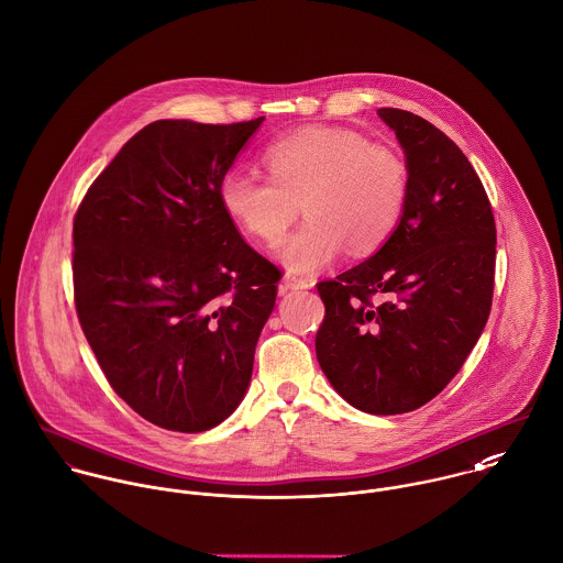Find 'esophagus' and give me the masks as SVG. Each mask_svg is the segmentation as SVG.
I'll return each instance as SVG.
<instances>
[{"instance_id": "esophagus-1", "label": "esophagus", "mask_w": 563, "mask_h": 563, "mask_svg": "<svg viewBox=\"0 0 563 563\" xmlns=\"http://www.w3.org/2000/svg\"><path fill=\"white\" fill-rule=\"evenodd\" d=\"M280 287H283V291H296V289H309L311 283L300 278V276H296V274H291V272H287L283 276V280H280Z\"/></svg>"}]
</instances>
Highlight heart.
<instances>
[{
  "mask_svg": "<svg viewBox=\"0 0 563 563\" xmlns=\"http://www.w3.org/2000/svg\"><path fill=\"white\" fill-rule=\"evenodd\" d=\"M269 178L228 172L220 183L225 216L252 236L276 243L302 211L309 220L280 247L294 272H318L345 245L378 250L400 222L409 174L402 156L345 128H307L263 154Z\"/></svg>",
  "mask_w": 563,
  "mask_h": 563,
  "instance_id": "b5f03b06",
  "label": "heart"
}]
</instances>
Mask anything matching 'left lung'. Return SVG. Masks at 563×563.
Instances as JSON below:
<instances>
[{"mask_svg": "<svg viewBox=\"0 0 563 563\" xmlns=\"http://www.w3.org/2000/svg\"><path fill=\"white\" fill-rule=\"evenodd\" d=\"M405 150L402 218L367 261L322 280L316 352L339 396L374 416L433 400L481 338L492 309L496 224L481 178L431 121L378 109Z\"/></svg>", "mask_w": 563, "mask_h": 563, "instance_id": "1", "label": "left lung"}]
</instances>
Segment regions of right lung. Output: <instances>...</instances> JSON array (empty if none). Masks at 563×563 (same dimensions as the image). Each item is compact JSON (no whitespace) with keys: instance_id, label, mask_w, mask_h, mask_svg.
I'll return each mask as SVG.
<instances>
[{"instance_id":"add662e5","label":"right lung","mask_w":563,"mask_h":563,"mask_svg":"<svg viewBox=\"0 0 563 563\" xmlns=\"http://www.w3.org/2000/svg\"><path fill=\"white\" fill-rule=\"evenodd\" d=\"M265 117L158 119L89 187L74 218V300L119 398L147 422L202 433L239 407L280 269L220 205Z\"/></svg>"}]
</instances>
